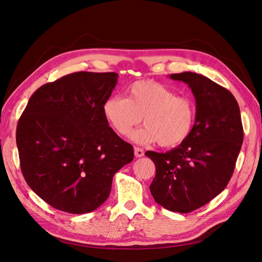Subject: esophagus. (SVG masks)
<instances>
[{"label":"esophagus","instance_id":"1","mask_svg":"<svg viewBox=\"0 0 262 262\" xmlns=\"http://www.w3.org/2000/svg\"><path fill=\"white\" fill-rule=\"evenodd\" d=\"M134 155H136V157L144 156V150L140 147H134Z\"/></svg>","mask_w":262,"mask_h":262}]
</instances>
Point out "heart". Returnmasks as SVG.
I'll return each mask as SVG.
<instances>
[{"label": "heart", "mask_w": 262, "mask_h": 262, "mask_svg": "<svg viewBox=\"0 0 262 262\" xmlns=\"http://www.w3.org/2000/svg\"><path fill=\"white\" fill-rule=\"evenodd\" d=\"M125 96L109 97L104 104L106 118L121 136L141 123L142 117L145 126L131 137L137 143L157 142L163 147H171L191 134L196 117V105L191 97L175 95L168 86L150 80L132 83Z\"/></svg>", "instance_id": "obj_1"}]
</instances>
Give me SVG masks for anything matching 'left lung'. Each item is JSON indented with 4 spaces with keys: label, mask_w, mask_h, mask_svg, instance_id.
<instances>
[{
    "label": "left lung",
    "mask_w": 262,
    "mask_h": 262,
    "mask_svg": "<svg viewBox=\"0 0 262 262\" xmlns=\"http://www.w3.org/2000/svg\"><path fill=\"white\" fill-rule=\"evenodd\" d=\"M188 84L195 98L193 130L166 153L147 150L156 175L149 186L154 200L172 212L189 213L226 188L244 140L239 106L228 90L192 72L171 74Z\"/></svg>",
    "instance_id": "8db88e82"
}]
</instances>
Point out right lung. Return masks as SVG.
I'll return each instance as SVG.
<instances>
[{
	"label": "right lung",
	"instance_id": "obj_1",
	"mask_svg": "<svg viewBox=\"0 0 262 262\" xmlns=\"http://www.w3.org/2000/svg\"><path fill=\"white\" fill-rule=\"evenodd\" d=\"M117 81L114 72L71 73L39 87L19 118L23 176L54 209L96 210L108 199L115 173L133 160V146L104 114Z\"/></svg>",
	"mask_w": 262,
	"mask_h": 262
}]
</instances>
